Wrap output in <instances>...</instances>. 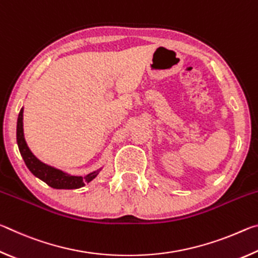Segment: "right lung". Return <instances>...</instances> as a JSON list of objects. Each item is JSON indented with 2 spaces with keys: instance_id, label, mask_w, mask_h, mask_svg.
Here are the masks:
<instances>
[{
  "instance_id": "add662e5",
  "label": "right lung",
  "mask_w": 258,
  "mask_h": 258,
  "mask_svg": "<svg viewBox=\"0 0 258 258\" xmlns=\"http://www.w3.org/2000/svg\"><path fill=\"white\" fill-rule=\"evenodd\" d=\"M23 113L24 109L21 108L17 121V143H18L19 151L21 157L25 161L26 166L32 172L35 176L40 178L43 182H45L47 185H50L53 189H78L85 185V183H89L98 175L100 169L95 172L87 174L85 176H75L69 175V174L60 171L58 168L52 167L38 160L33 155V152L29 150L27 143L24 138V127H23Z\"/></svg>"
}]
</instances>
